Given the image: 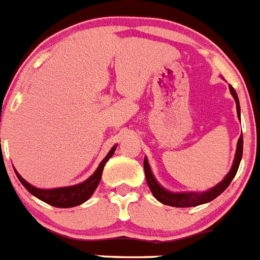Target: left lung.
Returning <instances> with one entry per match:
<instances>
[{"mask_svg":"<svg viewBox=\"0 0 260 260\" xmlns=\"http://www.w3.org/2000/svg\"><path fill=\"white\" fill-rule=\"evenodd\" d=\"M230 92L233 95L234 101H236L237 106V115L238 117L241 116V110H239V102H238V96H237L236 90L233 89L232 85H229ZM242 152H243V137L239 136L238 143H237V150H236V157H234L233 166L230 169L229 173L226 174V177L222 179V182L214 186L213 188L205 191V192H179V193H174L169 192L165 188H162L159 184L157 183V180L153 177L152 170L149 168L148 159H144V170H145V177L146 182H148V186L152 191V193L154 195V198L157 199L158 202H161L162 204L170 205V207H178V208H187V207H195V205L204 204V203H208L213 199L217 198L220 193H222L226 189V187L229 186L230 182L233 180V178L236 177L237 171H238L239 168V162H241V158H242Z\"/></svg>","mask_w":260,"mask_h":260,"instance_id":"1","label":"left lung"}]
</instances>
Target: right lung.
<instances>
[{
  "instance_id": "right-lung-1",
  "label": "right lung",
  "mask_w": 260,
  "mask_h": 260,
  "mask_svg": "<svg viewBox=\"0 0 260 260\" xmlns=\"http://www.w3.org/2000/svg\"><path fill=\"white\" fill-rule=\"evenodd\" d=\"M115 149H116V145L112 146V149L108 152L105 159L99 164L95 173L92 174L89 179H86L85 182H82L80 184H76V186L61 187V188L52 189H40L31 186L30 183H27L26 180L17 171H15V174H17L18 179L21 180V183L24 186V188L30 193H32L34 196L40 199L42 202L53 205V207H57V208H71V207H76V205H80L86 202L87 199L92 195V192L95 191L99 182H101V178H102L103 168H105L106 162L112 157Z\"/></svg>"
}]
</instances>
